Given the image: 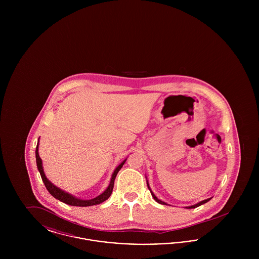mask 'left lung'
<instances>
[{
  "label": "left lung",
  "mask_w": 259,
  "mask_h": 259,
  "mask_svg": "<svg viewBox=\"0 0 259 259\" xmlns=\"http://www.w3.org/2000/svg\"><path fill=\"white\" fill-rule=\"evenodd\" d=\"M147 185H148V189H149V191H150V193H151V195H152V197L153 199L157 202V203H159L161 205H168L167 203H165V202H163V201H161L159 200L158 198L156 197L155 195H154V193L151 191V189H150V187H149V185H148V182L147 181ZM210 200V198H208V199H206V200H203V201H201V202H199L197 204H195V205H193V206H189V207H185L186 209H194V208H197L199 206H201V205H203V204H205V203H207L208 201Z\"/></svg>",
  "instance_id": "1"
}]
</instances>
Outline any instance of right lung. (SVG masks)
<instances>
[{
	"mask_svg": "<svg viewBox=\"0 0 259 259\" xmlns=\"http://www.w3.org/2000/svg\"><path fill=\"white\" fill-rule=\"evenodd\" d=\"M126 159H127V158H126ZM126 159L122 161V162L116 167V169L114 170V172H112L110 185H109L108 188H107L102 194H100L97 197L90 199V200H81V199L74 197L72 194H69L68 192H65L64 190H62L59 187H57V186H55V185H53L52 183H50V181L48 180V178L46 177V175H45L44 168H42V162H41V159H40V157H39V155H38V142H37V148H36V161H37V170H38V172L40 174L41 180H42L44 184L46 185L48 191L50 192V194H51L53 197L60 200L63 203L68 204V205H71V206H75V207H89V206L98 205V204L103 203L104 201H106L108 198L110 197L111 192H112V189H113V185H114L115 177H116L118 171L122 168V166H123Z\"/></svg>",
	"mask_w": 259,
	"mask_h": 259,
	"instance_id": "obj_1",
	"label": "right lung"
}]
</instances>
